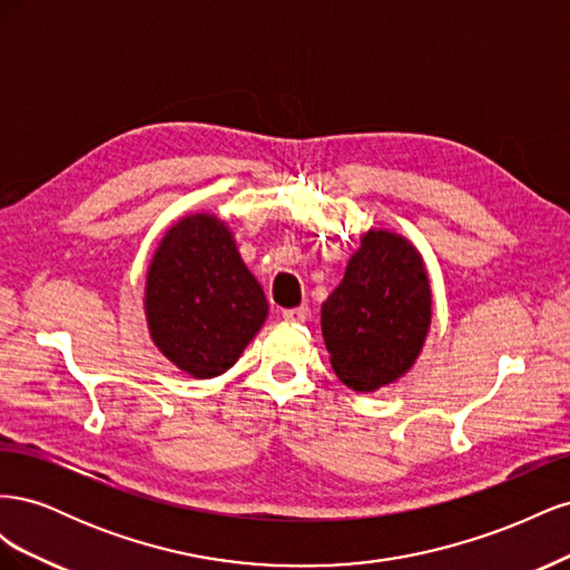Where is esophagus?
<instances>
[{"label": "esophagus", "mask_w": 570, "mask_h": 570, "mask_svg": "<svg viewBox=\"0 0 570 570\" xmlns=\"http://www.w3.org/2000/svg\"><path fill=\"white\" fill-rule=\"evenodd\" d=\"M308 316V308L306 306H297V308H285L283 312V318L287 323H304Z\"/></svg>", "instance_id": "1"}]
</instances>
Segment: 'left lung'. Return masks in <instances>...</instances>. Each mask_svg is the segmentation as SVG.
Segmentation results:
<instances>
[{
	"label": "left lung",
	"instance_id": "left-lung-1",
	"mask_svg": "<svg viewBox=\"0 0 570 570\" xmlns=\"http://www.w3.org/2000/svg\"><path fill=\"white\" fill-rule=\"evenodd\" d=\"M430 321L433 289L416 245L387 228L366 230L321 306L335 375L354 392L396 383L421 356Z\"/></svg>",
	"mask_w": 570,
	"mask_h": 570
}]
</instances>
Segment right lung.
Wrapping results in <instances>:
<instances>
[{
	"instance_id": "add662e5",
	"label": "right lung",
	"mask_w": 570,
	"mask_h": 570,
	"mask_svg": "<svg viewBox=\"0 0 570 570\" xmlns=\"http://www.w3.org/2000/svg\"><path fill=\"white\" fill-rule=\"evenodd\" d=\"M266 316L264 287L239 256L226 220L195 212L164 233L147 268L145 318L170 364L199 381L223 375Z\"/></svg>"
}]
</instances>
